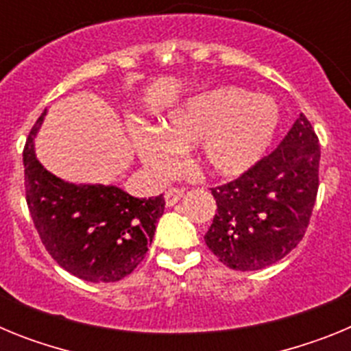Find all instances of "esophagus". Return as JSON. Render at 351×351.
<instances>
[{
	"instance_id": "1",
	"label": "esophagus",
	"mask_w": 351,
	"mask_h": 351,
	"mask_svg": "<svg viewBox=\"0 0 351 351\" xmlns=\"http://www.w3.org/2000/svg\"><path fill=\"white\" fill-rule=\"evenodd\" d=\"M182 195H184V190H181V188H169V190L165 191V204L167 207H172L176 206V204L179 202L182 198Z\"/></svg>"
}]
</instances>
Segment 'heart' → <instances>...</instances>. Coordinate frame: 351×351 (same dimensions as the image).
Listing matches in <instances>:
<instances>
[{
    "label": "heart",
    "mask_w": 351,
    "mask_h": 351,
    "mask_svg": "<svg viewBox=\"0 0 351 351\" xmlns=\"http://www.w3.org/2000/svg\"><path fill=\"white\" fill-rule=\"evenodd\" d=\"M280 104L267 95L225 86L195 95L169 110L160 128L130 126L138 156L167 172L179 145L198 142L197 160L218 178H235L262 160L281 128Z\"/></svg>",
    "instance_id": "heart-1"
}]
</instances>
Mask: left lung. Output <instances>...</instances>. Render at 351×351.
I'll return each instance as SVG.
<instances>
[{
	"label": "left lung",
	"mask_w": 351,
	"mask_h": 351,
	"mask_svg": "<svg viewBox=\"0 0 351 351\" xmlns=\"http://www.w3.org/2000/svg\"><path fill=\"white\" fill-rule=\"evenodd\" d=\"M318 167V137L300 114L276 151L210 190L218 213L204 235L207 247L235 271H258L287 256L309 225Z\"/></svg>",
	"instance_id": "1"
}]
</instances>
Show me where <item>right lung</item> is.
Here are the masks:
<instances>
[{
  "instance_id": "1",
  "label": "right lung",
  "mask_w": 351,
  "mask_h": 351,
  "mask_svg": "<svg viewBox=\"0 0 351 351\" xmlns=\"http://www.w3.org/2000/svg\"><path fill=\"white\" fill-rule=\"evenodd\" d=\"M47 108L26 141L24 182L31 218L49 255L64 271L91 283H112L144 260L163 195L135 198L114 184H75L49 172L36 158L35 138Z\"/></svg>"
}]
</instances>
